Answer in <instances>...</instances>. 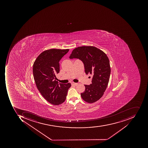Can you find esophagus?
I'll return each mask as SVG.
<instances>
[{"instance_id":"obj_1","label":"esophagus","mask_w":148,"mask_h":148,"mask_svg":"<svg viewBox=\"0 0 148 148\" xmlns=\"http://www.w3.org/2000/svg\"><path fill=\"white\" fill-rule=\"evenodd\" d=\"M72 85H75V86H76V85H77L78 84L77 83H74V82H73V83H72Z\"/></svg>"}]
</instances>
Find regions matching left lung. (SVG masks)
Here are the masks:
<instances>
[{
  "instance_id": "8db88e82",
  "label": "left lung",
  "mask_w": 148,
  "mask_h": 148,
  "mask_svg": "<svg viewBox=\"0 0 148 148\" xmlns=\"http://www.w3.org/2000/svg\"><path fill=\"white\" fill-rule=\"evenodd\" d=\"M69 58L80 60L84 64L85 73L92 75V84L84 85L82 98L88 103L99 100L106 89L111 73L110 62L106 53L94 47H79L73 51Z\"/></svg>"
}]
</instances>
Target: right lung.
<instances>
[{
  "label": "right lung",
  "instance_id": "right-lung-1",
  "mask_svg": "<svg viewBox=\"0 0 148 148\" xmlns=\"http://www.w3.org/2000/svg\"><path fill=\"white\" fill-rule=\"evenodd\" d=\"M69 49H51L42 52L33 65L37 88L42 97L51 104L57 106L66 100L70 83L59 84L56 75L60 72L59 62Z\"/></svg>",
  "mask_w": 148,
  "mask_h": 148
}]
</instances>
